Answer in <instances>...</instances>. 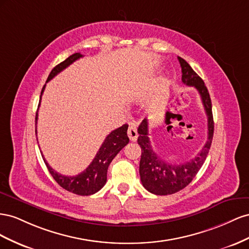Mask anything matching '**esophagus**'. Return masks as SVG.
I'll return each mask as SVG.
<instances>
[{"label": "esophagus", "instance_id": "obj_1", "mask_svg": "<svg viewBox=\"0 0 249 249\" xmlns=\"http://www.w3.org/2000/svg\"><path fill=\"white\" fill-rule=\"evenodd\" d=\"M127 134H128V138L131 142H136L138 140V137H139L137 127L134 125H130L128 127V130H127Z\"/></svg>", "mask_w": 249, "mask_h": 249}]
</instances>
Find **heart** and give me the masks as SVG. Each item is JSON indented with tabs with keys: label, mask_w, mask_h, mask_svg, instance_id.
Returning <instances> with one entry per match:
<instances>
[{
	"label": "heart",
	"mask_w": 249,
	"mask_h": 249,
	"mask_svg": "<svg viewBox=\"0 0 249 249\" xmlns=\"http://www.w3.org/2000/svg\"><path fill=\"white\" fill-rule=\"evenodd\" d=\"M161 87L165 88L166 84L165 83H161ZM165 90L166 89H161V95L164 94ZM162 101H164V100H162V96L160 97V98H156L153 93H150V94H148L147 96H145L144 100H143V106L147 110L152 111V110L158 109L160 106L161 105Z\"/></svg>",
	"instance_id": "1"
}]
</instances>
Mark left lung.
<instances>
[{"instance_id":"obj_1","label":"left lung","mask_w":249,"mask_h":249,"mask_svg":"<svg viewBox=\"0 0 249 249\" xmlns=\"http://www.w3.org/2000/svg\"><path fill=\"white\" fill-rule=\"evenodd\" d=\"M178 60L181 67L182 82L188 87H194L201 97L208 116V141L202 150L193 160L180 165L169 164L153 151L148 138V121L143 120L138 128V144L142 149L140 176L144 188L155 195L174 194L186 188L193 180L207 159L214 134V120L209 90L203 80L194 72L189 63L181 57H178Z\"/></svg>"}]
</instances>
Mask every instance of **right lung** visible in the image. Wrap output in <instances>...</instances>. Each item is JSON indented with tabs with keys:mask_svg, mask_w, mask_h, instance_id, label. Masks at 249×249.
<instances>
[{
	"mask_svg": "<svg viewBox=\"0 0 249 249\" xmlns=\"http://www.w3.org/2000/svg\"><path fill=\"white\" fill-rule=\"evenodd\" d=\"M82 54L75 53L71 55L66 60L60 62L59 65L56 66L50 73L47 82L54 78L61 71L68 68L70 65H72L74 61L82 57ZM46 88V84L41 89L40 98H39V104L41 100V95L44 93V89ZM38 104V106H39ZM37 117L38 113L36 112V117H35V126L37 124ZM127 129H128V125L124 124L123 126L119 127V128L112 130L106 139L104 140L103 144L101 145L99 151L97 152L95 159L90 162L89 166L84 170L83 172L79 173L76 176H66L56 172L54 169L50 167V165L45 160L44 155L41 154L42 160H44L45 164L49 170L50 174L53 176L55 181L57 182L61 188L81 196H89L91 194H95L99 190H101L104 184L106 183L107 179V169L111 162V160L115 159V156L122 150L127 144H128L129 139L127 137ZM35 133H37L36 127H35Z\"/></svg>",
	"mask_w": 249,
	"mask_h": 249,
	"instance_id": "right-lung-1",
	"label": "right lung"
}]
</instances>
